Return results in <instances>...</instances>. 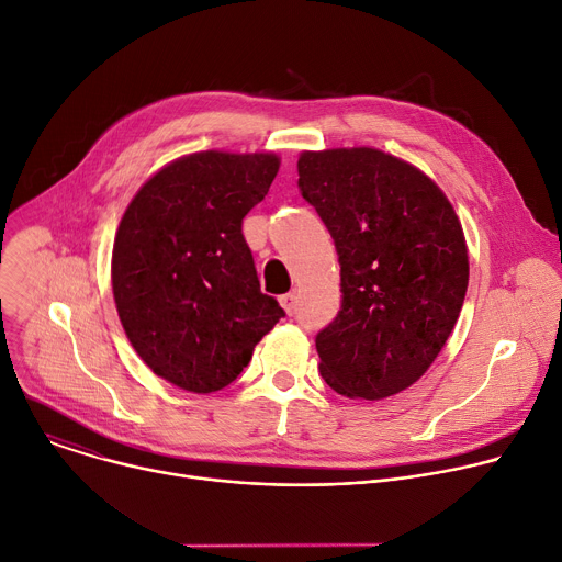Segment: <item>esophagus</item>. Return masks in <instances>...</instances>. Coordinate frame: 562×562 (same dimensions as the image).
Listing matches in <instances>:
<instances>
[{
	"label": "esophagus",
	"instance_id": "34e87169",
	"mask_svg": "<svg viewBox=\"0 0 562 562\" xmlns=\"http://www.w3.org/2000/svg\"><path fill=\"white\" fill-rule=\"evenodd\" d=\"M280 304L291 315L295 311V306H297V295L295 293H284V295H280Z\"/></svg>",
	"mask_w": 562,
	"mask_h": 562
}]
</instances>
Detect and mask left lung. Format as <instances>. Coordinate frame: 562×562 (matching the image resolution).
<instances>
[{
  "label": "left lung",
  "instance_id": "1",
  "mask_svg": "<svg viewBox=\"0 0 562 562\" xmlns=\"http://www.w3.org/2000/svg\"><path fill=\"white\" fill-rule=\"evenodd\" d=\"M297 176L340 262L342 306L315 338L319 373L347 397L405 391L460 315L469 284L462 224L429 176L371 146L304 150Z\"/></svg>",
  "mask_w": 562,
  "mask_h": 562
}]
</instances>
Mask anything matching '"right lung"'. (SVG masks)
<instances>
[{"instance_id":"right-lung-1","label":"right lung","mask_w":562,"mask_h":562,"mask_svg":"<svg viewBox=\"0 0 562 562\" xmlns=\"http://www.w3.org/2000/svg\"><path fill=\"white\" fill-rule=\"evenodd\" d=\"M278 169L276 153H191L150 176L120 220L111 258L120 323L144 364L184 391L231 384L284 315L260 291L243 235Z\"/></svg>"}]
</instances>
